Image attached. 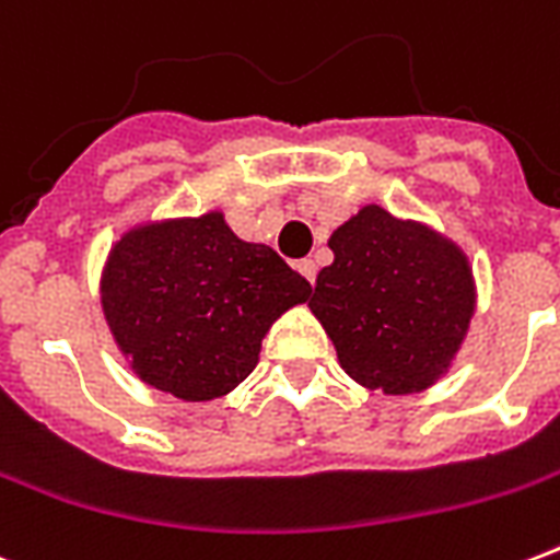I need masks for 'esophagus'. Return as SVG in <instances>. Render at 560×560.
<instances>
[{"mask_svg": "<svg viewBox=\"0 0 560 560\" xmlns=\"http://www.w3.org/2000/svg\"><path fill=\"white\" fill-rule=\"evenodd\" d=\"M296 270L302 272V276H305V279L311 281V284H314V281H316V264L311 261V258H302V261L296 264Z\"/></svg>", "mask_w": 560, "mask_h": 560, "instance_id": "1", "label": "esophagus"}]
</instances>
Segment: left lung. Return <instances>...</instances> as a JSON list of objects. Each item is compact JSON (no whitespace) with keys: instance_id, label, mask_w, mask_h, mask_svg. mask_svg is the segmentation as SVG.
Listing matches in <instances>:
<instances>
[{"instance_id":"1","label":"left lung","mask_w":560,"mask_h":560,"mask_svg":"<svg viewBox=\"0 0 560 560\" xmlns=\"http://www.w3.org/2000/svg\"><path fill=\"white\" fill-rule=\"evenodd\" d=\"M334 261L307 307L351 381L383 395L430 389L451 372L477 311L468 255L418 220L363 206L328 237Z\"/></svg>"}]
</instances>
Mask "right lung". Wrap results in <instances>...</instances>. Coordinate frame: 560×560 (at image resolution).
I'll return each mask as SVG.
<instances>
[{
	"instance_id": "right-lung-1",
	"label": "right lung",
	"mask_w": 560,
	"mask_h": 560,
	"mask_svg": "<svg viewBox=\"0 0 560 560\" xmlns=\"http://www.w3.org/2000/svg\"><path fill=\"white\" fill-rule=\"evenodd\" d=\"M307 296V279L218 209L136 223L101 272V311L136 377L191 404L246 381L264 334Z\"/></svg>"
}]
</instances>
